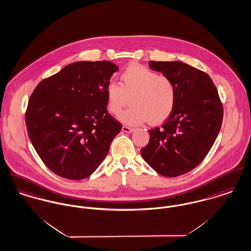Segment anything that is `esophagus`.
<instances>
[{
  "mask_svg": "<svg viewBox=\"0 0 251 251\" xmlns=\"http://www.w3.org/2000/svg\"><path fill=\"white\" fill-rule=\"evenodd\" d=\"M122 130H123L124 132H126V133H131V132H133L134 128H132V127H130V126H123V127H122Z\"/></svg>",
  "mask_w": 251,
  "mask_h": 251,
  "instance_id": "1",
  "label": "esophagus"
}]
</instances>
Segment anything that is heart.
<instances>
[{"mask_svg":"<svg viewBox=\"0 0 251 251\" xmlns=\"http://www.w3.org/2000/svg\"><path fill=\"white\" fill-rule=\"evenodd\" d=\"M122 82L110 81L105 87L107 109L111 114L121 112L130 98L131 106L120 115V120L136 126L147 121L160 125L173 114L177 90L173 79L146 66L134 64L121 75Z\"/></svg>","mask_w":251,"mask_h":251,"instance_id":"1","label":"heart"}]
</instances>
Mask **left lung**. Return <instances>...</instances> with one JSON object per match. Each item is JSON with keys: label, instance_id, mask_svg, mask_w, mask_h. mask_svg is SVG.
Wrapping results in <instances>:
<instances>
[{"label": "left lung", "instance_id": "1", "mask_svg": "<svg viewBox=\"0 0 251 251\" xmlns=\"http://www.w3.org/2000/svg\"><path fill=\"white\" fill-rule=\"evenodd\" d=\"M150 67L173 79L177 99L161 127L149 130L141 155L156 173L175 177L195 169L221 130L224 108L211 77L181 61H150Z\"/></svg>", "mask_w": 251, "mask_h": 251}]
</instances>
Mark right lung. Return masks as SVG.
Masks as SVG:
<instances>
[{"label": "right lung", "instance_id": "add662e5", "mask_svg": "<svg viewBox=\"0 0 251 251\" xmlns=\"http://www.w3.org/2000/svg\"><path fill=\"white\" fill-rule=\"evenodd\" d=\"M118 66L78 61L43 79L25 111L27 134L37 154L55 175L80 180L106 157L122 125L108 114L105 87Z\"/></svg>", "mask_w": 251, "mask_h": 251}]
</instances>
